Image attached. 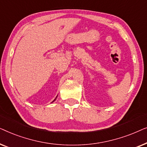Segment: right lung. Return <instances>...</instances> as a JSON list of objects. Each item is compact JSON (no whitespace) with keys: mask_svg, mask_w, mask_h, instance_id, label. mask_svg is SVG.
I'll return each instance as SVG.
<instances>
[{"mask_svg":"<svg viewBox=\"0 0 147 147\" xmlns=\"http://www.w3.org/2000/svg\"><path fill=\"white\" fill-rule=\"evenodd\" d=\"M56 98H57V97H56ZM55 99H56V98H55ZM55 100H53V102H54V101H55Z\"/></svg>","mask_w":147,"mask_h":147,"instance_id":"1","label":"right lung"}]
</instances>
